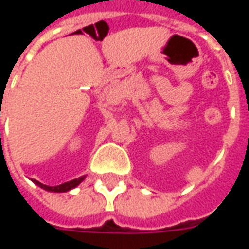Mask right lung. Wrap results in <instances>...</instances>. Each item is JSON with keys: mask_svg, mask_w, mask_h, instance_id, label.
<instances>
[{"mask_svg": "<svg viewBox=\"0 0 249 249\" xmlns=\"http://www.w3.org/2000/svg\"><path fill=\"white\" fill-rule=\"evenodd\" d=\"M87 178V176H81V178H74V180H71V181H68V183L60 184V185H56V187H49V185H45V184L40 183V181H37V180H33V183L36 185H38L42 189H45L48 192H57V193H61V192H68V191H71L73 188H76L78 184L84 181V178Z\"/></svg>", "mask_w": 249, "mask_h": 249, "instance_id": "add662e5", "label": "right lung"}]
</instances>
